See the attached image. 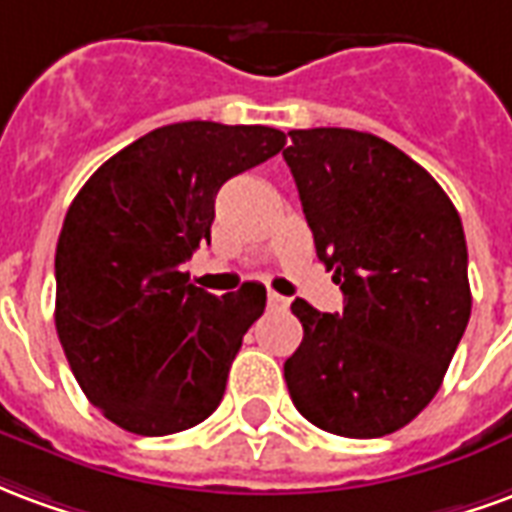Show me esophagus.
<instances>
[{
    "mask_svg": "<svg viewBox=\"0 0 512 512\" xmlns=\"http://www.w3.org/2000/svg\"><path fill=\"white\" fill-rule=\"evenodd\" d=\"M290 299H285V296H279V293H274V290H268V307H288Z\"/></svg>",
    "mask_w": 512,
    "mask_h": 512,
    "instance_id": "esophagus-1",
    "label": "esophagus"
}]
</instances>
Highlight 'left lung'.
Segmentation results:
<instances>
[{"instance_id": "1", "label": "left lung", "mask_w": 512, "mask_h": 512, "mask_svg": "<svg viewBox=\"0 0 512 512\" xmlns=\"http://www.w3.org/2000/svg\"><path fill=\"white\" fill-rule=\"evenodd\" d=\"M288 161L343 312L290 304L293 406L348 439L395 433L439 392L472 315L461 216L428 169L351 128L288 131Z\"/></svg>"}]
</instances>
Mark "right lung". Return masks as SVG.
Returning <instances> with one entry per match:
<instances>
[{
    "label": "right lung",
    "mask_w": 512,
    "mask_h": 512,
    "mask_svg": "<svg viewBox=\"0 0 512 512\" xmlns=\"http://www.w3.org/2000/svg\"><path fill=\"white\" fill-rule=\"evenodd\" d=\"M285 142L268 126H161L95 169L65 213L57 334L87 400L128 433L194 428L222 403L266 288L216 299L180 266L211 244L216 191Z\"/></svg>",
    "instance_id": "right-lung-1"
}]
</instances>
